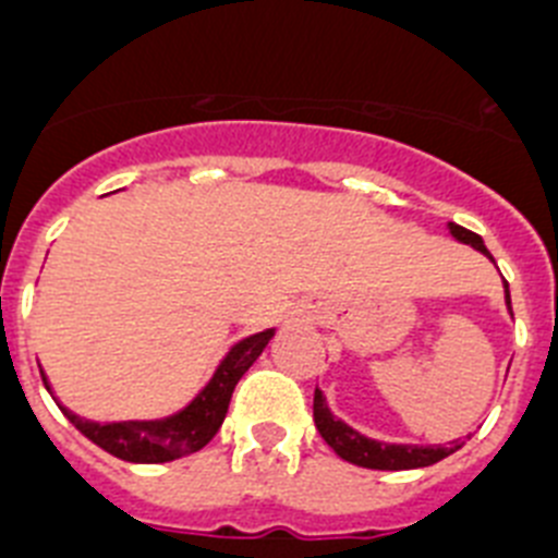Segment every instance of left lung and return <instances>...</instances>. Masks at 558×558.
Returning a JSON list of instances; mask_svg holds the SVG:
<instances>
[{"label":"left lung","instance_id":"1","mask_svg":"<svg viewBox=\"0 0 558 558\" xmlns=\"http://www.w3.org/2000/svg\"><path fill=\"white\" fill-rule=\"evenodd\" d=\"M448 228L450 233H453V239L470 244V247L484 253L489 260H495L478 233H473V230H466L453 222H450ZM504 286H506V305H509V314H511L509 283L504 280ZM314 423H316V430L323 434V439L336 450V456H341V459L350 461V464L366 466V470H416V466H430L436 464V461L448 459L450 453H456V450L461 448L459 441H453L450 448H445V445H386V441L366 439L364 434H359V430L350 428L348 423H341L339 416L330 414L328 403H325V395L319 389L314 391Z\"/></svg>","mask_w":558,"mask_h":558}]
</instances>
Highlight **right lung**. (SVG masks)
<instances>
[{
	"label": "right lung",
	"instance_id": "add662e5",
	"mask_svg": "<svg viewBox=\"0 0 558 558\" xmlns=\"http://www.w3.org/2000/svg\"><path fill=\"white\" fill-rule=\"evenodd\" d=\"M275 330H264L242 339L239 344L230 348L222 364L217 366L214 378L208 380L203 391L183 411L163 420H130V423H92L83 420L74 411L63 409L69 423L80 430L83 436L108 450L110 456H117L122 461H133V464H163V461H174L180 456L197 453L208 445L217 430L222 428L225 414H228L230 398H233L235 384L242 380L250 366L255 364L264 348L272 341ZM44 375V373H41ZM44 386L49 389V380L44 375Z\"/></svg>",
	"mask_w": 558,
	"mask_h": 558
}]
</instances>
